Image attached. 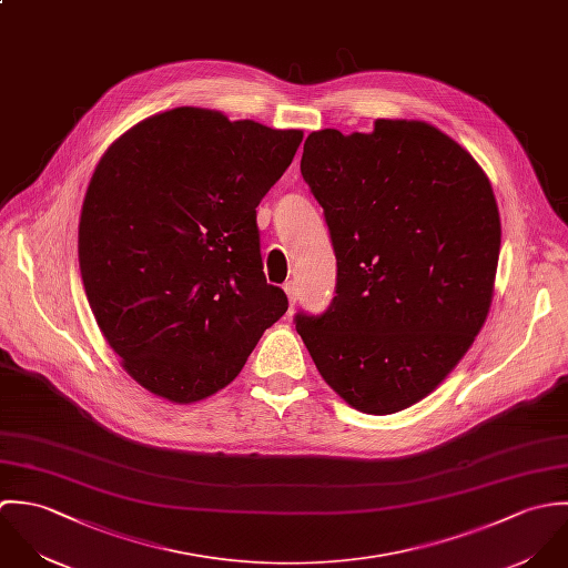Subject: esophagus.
<instances>
[{
	"mask_svg": "<svg viewBox=\"0 0 568 568\" xmlns=\"http://www.w3.org/2000/svg\"><path fill=\"white\" fill-rule=\"evenodd\" d=\"M285 294H287V301H290V305H296V301H298V287H296V283L294 281H290V283H285Z\"/></svg>",
	"mask_w": 568,
	"mask_h": 568,
	"instance_id": "1",
	"label": "esophagus"
}]
</instances>
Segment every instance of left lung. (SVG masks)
<instances>
[{
    "mask_svg": "<svg viewBox=\"0 0 568 568\" xmlns=\"http://www.w3.org/2000/svg\"><path fill=\"white\" fill-rule=\"evenodd\" d=\"M301 173L338 261L323 316H296L323 379L366 415L428 397L483 329L500 252L489 178L430 122L312 131Z\"/></svg>",
    "mask_w": 568,
    "mask_h": 568,
    "instance_id": "1",
    "label": "left lung"
}]
</instances>
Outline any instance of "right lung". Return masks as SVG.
<instances>
[{"label": "right lung", "mask_w": 568, "mask_h": 568, "mask_svg": "<svg viewBox=\"0 0 568 568\" xmlns=\"http://www.w3.org/2000/svg\"><path fill=\"white\" fill-rule=\"evenodd\" d=\"M301 129L175 108L103 153L79 222L88 303L122 368L173 404L239 375L287 312L267 285L256 206L292 164Z\"/></svg>", "instance_id": "add662e5"}]
</instances>
